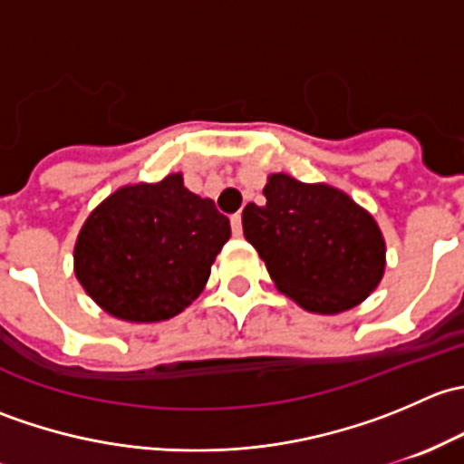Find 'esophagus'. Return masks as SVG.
Here are the masks:
<instances>
[{
    "mask_svg": "<svg viewBox=\"0 0 464 464\" xmlns=\"http://www.w3.org/2000/svg\"><path fill=\"white\" fill-rule=\"evenodd\" d=\"M231 228H233V236L240 237L242 236V215L236 213L231 218Z\"/></svg>",
    "mask_w": 464,
    "mask_h": 464,
    "instance_id": "1",
    "label": "esophagus"
}]
</instances>
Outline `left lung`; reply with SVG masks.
<instances>
[{
    "label": "left lung",
    "instance_id": "8db88e82",
    "mask_svg": "<svg viewBox=\"0 0 464 464\" xmlns=\"http://www.w3.org/2000/svg\"><path fill=\"white\" fill-rule=\"evenodd\" d=\"M266 204L242 210L245 237L276 287L314 314H339L366 301L386 266L375 218L343 190L269 175Z\"/></svg>",
    "mask_w": 464,
    "mask_h": 464
}]
</instances>
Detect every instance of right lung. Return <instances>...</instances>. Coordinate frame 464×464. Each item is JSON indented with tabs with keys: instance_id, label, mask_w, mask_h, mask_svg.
<instances>
[{
	"instance_id": "obj_1",
	"label": "right lung",
	"mask_w": 464,
	"mask_h": 464,
	"mask_svg": "<svg viewBox=\"0 0 464 464\" xmlns=\"http://www.w3.org/2000/svg\"><path fill=\"white\" fill-rule=\"evenodd\" d=\"M228 237V218L175 172L157 184L123 186L98 204L78 233L73 269L107 314L166 321L202 294Z\"/></svg>"
}]
</instances>
